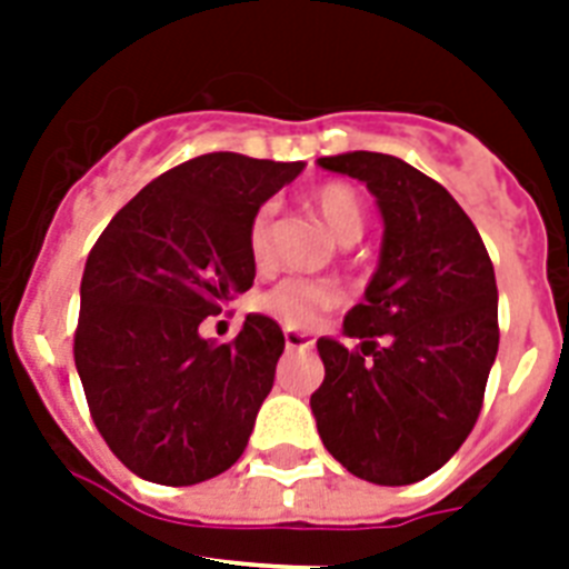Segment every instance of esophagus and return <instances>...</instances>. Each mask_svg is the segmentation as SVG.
I'll use <instances>...</instances> for the list:
<instances>
[{"mask_svg": "<svg viewBox=\"0 0 569 569\" xmlns=\"http://www.w3.org/2000/svg\"><path fill=\"white\" fill-rule=\"evenodd\" d=\"M283 339L289 351H307V348H312V339L307 333H301V330H283Z\"/></svg>", "mask_w": 569, "mask_h": 569, "instance_id": "obj_1", "label": "esophagus"}]
</instances>
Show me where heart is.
<instances>
[{
    "label": "heart",
    "instance_id": "obj_1",
    "mask_svg": "<svg viewBox=\"0 0 569 569\" xmlns=\"http://www.w3.org/2000/svg\"><path fill=\"white\" fill-rule=\"evenodd\" d=\"M312 209L328 223V230L339 241L360 239L363 232V200L346 182H328L319 186L310 197ZM271 239H274V206H259L248 223V253L257 266H266L271 257ZM259 310L277 319L292 330H307L339 303V289L328 280H307V277H289L280 280L274 289L259 295Z\"/></svg>",
    "mask_w": 569,
    "mask_h": 569
}]
</instances>
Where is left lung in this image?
Wrapping results in <instances>:
<instances>
[{
  "label": "left lung",
  "mask_w": 569,
  "mask_h": 569,
  "mask_svg": "<svg viewBox=\"0 0 569 569\" xmlns=\"http://www.w3.org/2000/svg\"><path fill=\"white\" fill-rule=\"evenodd\" d=\"M366 182L383 214L378 271L346 316L348 351L319 339L325 380L310 407L325 449L351 476L416 485L472 431L499 351V292L476 223L440 182L396 156H325Z\"/></svg>",
  "instance_id": "left-lung-1"
}]
</instances>
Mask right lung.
I'll return each instance as SVG.
<instances>
[{
	"label": "right lung",
	"mask_w": 569,
	"mask_h": 569,
	"mask_svg": "<svg viewBox=\"0 0 569 569\" xmlns=\"http://www.w3.org/2000/svg\"><path fill=\"white\" fill-rule=\"evenodd\" d=\"M301 171L303 162L197 156L138 191L88 253L76 369L97 431L138 478L200 485L248 446L283 330L250 312L218 346L200 337V321L253 286L250 218Z\"/></svg>",
	"instance_id": "right-lung-1"
}]
</instances>
